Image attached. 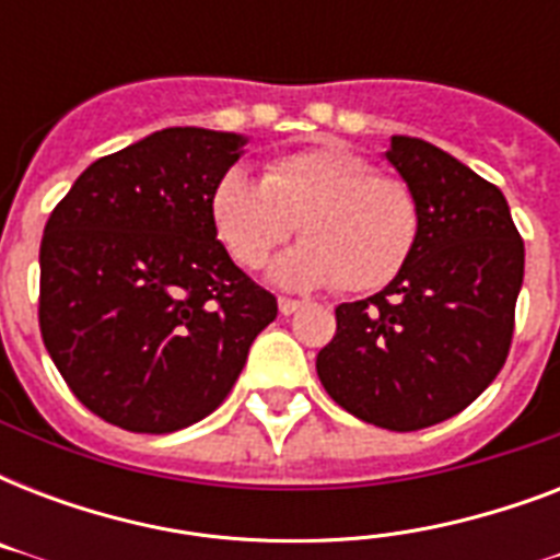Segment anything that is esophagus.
Instances as JSON below:
<instances>
[{
    "label": "esophagus",
    "instance_id": "esophagus-1",
    "mask_svg": "<svg viewBox=\"0 0 560 560\" xmlns=\"http://www.w3.org/2000/svg\"><path fill=\"white\" fill-rule=\"evenodd\" d=\"M299 307H302V302H299V299H288V296H279V311L284 316H290V314H296Z\"/></svg>",
    "mask_w": 560,
    "mask_h": 560
}]
</instances>
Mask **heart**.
Returning <instances> with one entry per match:
<instances>
[{
  "instance_id": "1",
  "label": "heart",
  "mask_w": 560,
  "mask_h": 560,
  "mask_svg": "<svg viewBox=\"0 0 560 560\" xmlns=\"http://www.w3.org/2000/svg\"><path fill=\"white\" fill-rule=\"evenodd\" d=\"M209 218L244 270H258L299 223L305 241L270 270L272 281L296 290L374 293L398 279L421 241L416 191L349 148L276 156L261 179L232 165L211 186Z\"/></svg>"
}]
</instances>
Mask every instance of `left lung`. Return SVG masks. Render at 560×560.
I'll return each mask as SVG.
<instances>
[{
  "label": "left lung",
  "instance_id": "obj_1",
  "mask_svg": "<svg viewBox=\"0 0 560 560\" xmlns=\"http://www.w3.org/2000/svg\"><path fill=\"white\" fill-rule=\"evenodd\" d=\"M386 160L421 202V241L381 293L342 302L316 354L325 392L383 430L459 416L503 369L523 284V237L503 191L424 139Z\"/></svg>",
  "mask_w": 560,
  "mask_h": 560
}]
</instances>
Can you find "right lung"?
I'll list each match as a JSON object with an SVG mask.
<instances>
[{
	"mask_svg": "<svg viewBox=\"0 0 560 560\" xmlns=\"http://www.w3.org/2000/svg\"><path fill=\"white\" fill-rule=\"evenodd\" d=\"M244 139L168 127L101 156L39 244V334L83 407L130 433H174L223 404L276 319L214 235L209 194Z\"/></svg>",
	"mask_w": 560,
	"mask_h": 560,
	"instance_id": "right-lung-1",
	"label": "right lung"
}]
</instances>
